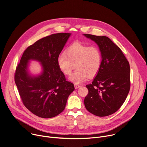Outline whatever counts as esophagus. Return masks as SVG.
Returning a JSON list of instances; mask_svg holds the SVG:
<instances>
[{
  "mask_svg": "<svg viewBox=\"0 0 147 147\" xmlns=\"http://www.w3.org/2000/svg\"><path fill=\"white\" fill-rule=\"evenodd\" d=\"M80 87V85L74 84V87H75V88H76V89H77V88H78Z\"/></svg>",
  "mask_w": 147,
  "mask_h": 147,
  "instance_id": "34e87169",
  "label": "esophagus"
}]
</instances>
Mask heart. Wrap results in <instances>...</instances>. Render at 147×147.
Here are the masks:
<instances>
[{
  "mask_svg": "<svg viewBox=\"0 0 147 147\" xmlns=\"http://www.w3.org/2000/svg\"><path fill=\"white\" fill-rule=\"evenodd\" d=\"M65 53L60 54L57 59L59 70L65 75H69L76 65L77 71L68 79L75 84L87 81L98 73L102 64V55L96 46H90L79 42L71 44Z\"/></svg>",
  "mask_w": 147,
  "mask_h": 147,
  "instance_id": "obj_1",
  "label": "heart"
}]
</instances>
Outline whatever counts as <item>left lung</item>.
I'll return each instance as SVG.
<instances>
[{
    "mask_svg": "<svg viewBox=\"0 0 147 147\" xmlns=\"http://www.w3.org/2000/svg\"><path fill=\"white\" fill-rule=\"evenodd\" d=\"M94 41L102 55L100 68L84 102L92 114L103 117L116 112L126 99L130 88L129 63L121 49L108 37L83 34Z\"/></svg>",
    "mask_w": 147,
    "mask_h": 147,
    "instance_id": "8db88e82",
    "label": "left lung"
}]
</instances>
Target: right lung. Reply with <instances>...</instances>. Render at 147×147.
<instances>
[{"label":"right lung","instance_id":"1","mask_svg":"<svg viewBox=\"0 0 147 147\" xmlns=\"http://www.w3.org/2000/svg\"><path fill=\"white\" fill-rule=\"evenodd\" d=\"M71 33H57L44 37L28 47L18 65L14 80L24 106L42 118L55 117L63 111L73 84L66 80L59 70L57 59ZM31 60L40 63L42 71L33 75Z\"/></svg>","mask_w":147,"mask_h":147}]
</instances>
